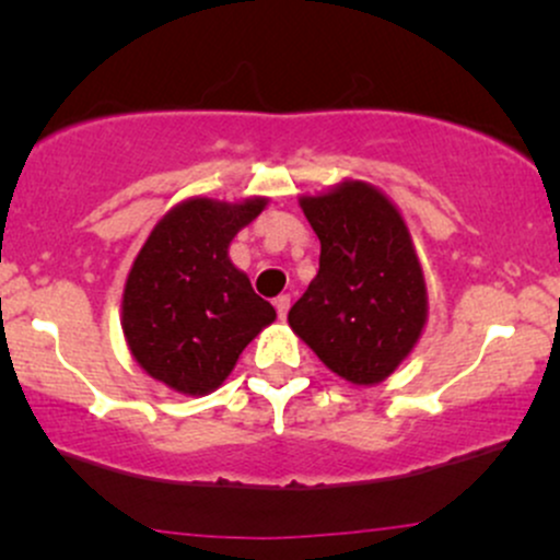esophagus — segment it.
I'll return each mask as SVG.
<instances>
[{"mask_svg":"<svg viewBox=\"0 0 560 560\" xmlns=\"http://www.w3.org/2000/svg\"><path fill=\"white\" fill-rule=\"evenodd\" d=\"M273 305H276V313H279V318H287L289 305H292V298H289V294H279V298L273 300Z\"/></svg>","mask_w":560,"mask_h":560,"instance_id":"1","label":"esophagus"}]
</instances>
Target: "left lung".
I'll return each mask as SVG.
<instances>
[{
	"label": "left lung",
	"instance_id": "8db88e82",
	"mask_svg": "<svg viewBox=\"0 0 560 560\" xmlns=\"http://www.w3.org/2000/svg\"><path fill=\"white\" fill-rule=\"evenodd\" d=\"M300 206L320 240V268L289 310V326L336 375L357 386L381 383L412 352L428 315L409 229L365 182Z\"/></svg>",
	"mask_w": 560,
	"mask_h": 560
}]
</instances>
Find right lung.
<instances>
[{
    "mask_svg": "<svg viewBox=\"0 0 560 560\" xmlns=\"http://www.w3.org/2000/svg\"><path fill=\"white\" fill-rule=\"evenodd\" d=\"M266 198H192L159 221L125 284L127 347L151 378L190 396L219 388L276 310L229 260V242Z\"/></svg>",
    "mask_w": 560,
    "mask_h": 560,
    "instance_id": "obj_1",
    "label": "right lung"
}]
</instances>
